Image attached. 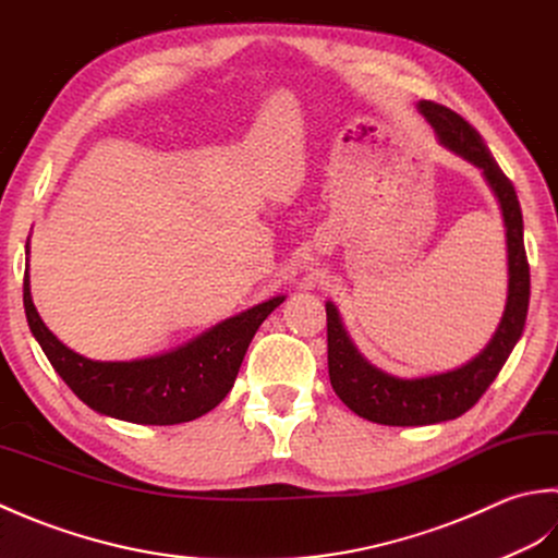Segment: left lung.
<instances>
[{
	"label": "left lung",
	"mask_w": 558,
	"mask_h": 558,
	"mask_svg": "<svg viewBox=\"0 0 558 558\" xmlns=\"http://www.w3.org/2000/svg\"><path fill=\"white\" fill-rule=\"evenodd\" d=\"M416 108L436 130L446 149L482 170L498 199L508 247V299L501 323L480 356L460 368L426 375V378H397V375L375 368L351 342L337 305L329 301L325 303L329 383L351 412L385 426L440 424L472 409L488 390V385L496 380L498 371L504 368L510 351L518 344L530 305V265L525 241H522V211L513 183L498 168L482 134L458 112L438 106L434 100H422Z\"/></svg>",
	"instance_id": "1"
}]
</instances>
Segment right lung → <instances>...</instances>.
Listing matches in <instances>:
<instances>
[{"label": "right lung", "instance_id": "add662e5", "mask_svg": "<svg viewBox=\"0 0 558 558\" xmlns=\"http://www.w3.org/2000/svg\"><path fill=\"white\" fill-rule=\"evenodd\" d=\"M283 299L287 295H275L257 303L166 354L94 361L64 347L45 327L31 299L28 269L24 275L28 327L60 378L94 412L144 426L183 424L211 412L231 392L257 327Z\"/></svg>", "mask_w": 558, "mask_h": 558}]
</instances>
